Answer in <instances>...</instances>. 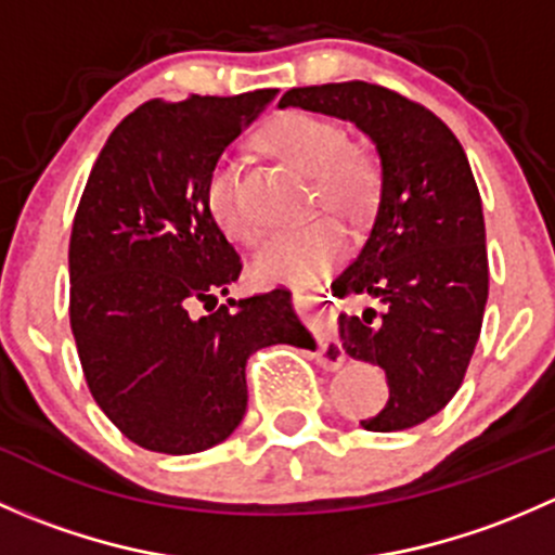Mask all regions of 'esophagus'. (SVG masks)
<instances>
[{"label": "esophagus", "mask_w": 555, "mask_h": 555, "mask_svg": "<svg viewBox=\"0 0 555 555\" xmlns=\"http://www.w3.org/2000/svg\"><path fill=\"white\" fill-rule=\"evenodd\" d=\"M293 300H295V306H298V311L311 322L313 333H317L322 360L330 362L333 367H338L340 362H344L346 354H344V349H340L333 309H330V306L324 304L319 295H313V293H309V289H300V287L293 289Z\"/></svg>", "instance_id": "1"}]
</instances>
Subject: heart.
Wrapping results in <instances>:
<instances>
[{
    "instance_id": "obj_1",
    "label": "heart",
    "mask_w": 555,
    "mask_h": 555,
    "mask_svg": "<svg viewBox=\"0 0 555 555\" xmlns=\"http://www.w3.org/2000/svg\"><path fill=\"white\" fill-rule=\"evenodd\" d=\"M271 153L287 160L317 184V204L360 220L376 204L378 171L371 155L349 142L340 122L311 112H287L262 133ZM206 201L222 231L242 244L257 242V228L244 215L238 198V173L231 160H220L206 182ZM346 251V231L335 220H313L276 233L251 257L257 282L306 284L324 276Z\"/></svg>"
}]
</instances>
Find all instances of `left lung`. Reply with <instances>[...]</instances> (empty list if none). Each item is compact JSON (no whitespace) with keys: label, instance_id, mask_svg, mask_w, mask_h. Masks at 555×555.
<instances>
[{"label":"left lung","instance_id":"left-lung-1","mask_svg":"<svg viewBox=\"0 0 555 555\" xmlns=\"http://www.w3.org/2000/svg\"><path fill=\"white\" fill-rule=\"evenodd\" d=\"M279 106L349 120L376 144V220L333 289L371 295L382 313H340L338 333L346 354L384 367L389 384L384 411L362 427H416L462 386L489 298L483 209L467 155L435 112L373 82L293 88Z\"/></svg>","mask_w":555,"mask_h":555}]
</instances>
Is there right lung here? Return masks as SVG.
<instances>
[{"label":"right lung","instance_id":"right-lung-1","mask_svg":"<svg viewBox=\"0 0 555 555\" xmlns=\"http://www.w3.org/2000/svg\"><path fill=\"white\" fill-rule=\"evenodd\" d=\"M273 96L276 88L153 99L109 133L82 190L69 238L72 333L93 400L147 451L222 443L244 418L249 354L313 349L289 293L217 306L242 257L211 215L206 182ZM198 302L204 318L192 313Z\"/></svg>","mask_w":555,"mask_h":555}]
</instances>
